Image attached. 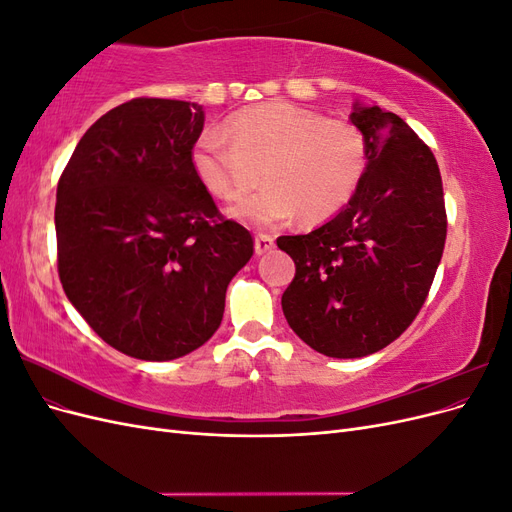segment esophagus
Returning a JSON list of instances; mask_svg holds the SVG:
<instances>
[{"label":"esophagus","instance_id":"1","mask_svg":"<svg viewBox=\"0 0 512 512\" xmlns=\"http://www.w3.org/2000/svg\"><path fill=\"white\" fill-rule=\"evenodd\" d=\"M275 239L271 235H265V232H258L254 247H256V254H267L269 250H273Z\"/></svg>","mask_w":512,"mask_h":512}]
</instances>
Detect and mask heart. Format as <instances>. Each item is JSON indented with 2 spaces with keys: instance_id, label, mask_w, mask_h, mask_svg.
<instances>
[{
  "instance_id": "obj_1",
  "label": "heart",
  "mask_w": 512,
  "mask_h": 512,
  "mask_svg": "<svg viewBox=\"0 0 512 512\" xmlns=\"http://www.w3.org/2000/svg\"><path fill=\"white\" fill-rule=\"evenodd\" d=\"M192 166L220 200H237L265 179L256 194L232 209L243 222L277 226L297 211L303 220L318 222L335 215L359 190L367 143L350 121L271 102L230 115L224 134H200Z\"/></svg>"
}]
</instances>
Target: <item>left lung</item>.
I'll list each match as a JSON object with an SVG mask.
<instances>
[{
	"label": "left lung",
	"instance_id": "1",
	"mask_svg": "<svg viewBox=\"0 0 512 512\" xmlns=\"http://www.w3.org/2000/svg\"><path fill=\"white\" fill-rule=\"evenodd\" d=\"M367 143L359 190L333 220L277 239L297 273L282 309L307 346L356 359L389 346L427 299L446 241L442 177L431 149L380 106H354Z\"/></svg>",
	"mask_w": 512,
	"mask_h": 512
}]
</instances>
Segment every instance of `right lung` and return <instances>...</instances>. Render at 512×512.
Here are the masks:
<instances>
[{
    "mask_svg": "<svg viewBox=\"0 0 512 512\" xmlns=\"http://www.w3.org/2000/svg\"><path fill=\"white\" fill-rule=\"evenodd\" d=\"M203 106L134 98L102 115L57 183V271L108 346L173 361L203 346L254 254L194 173Z\"/></svg>",
    "mask_w": 512,
    "mask_h": 512,
    "instance_id": "1",
    "label": "right lung"
}]
</instances>
